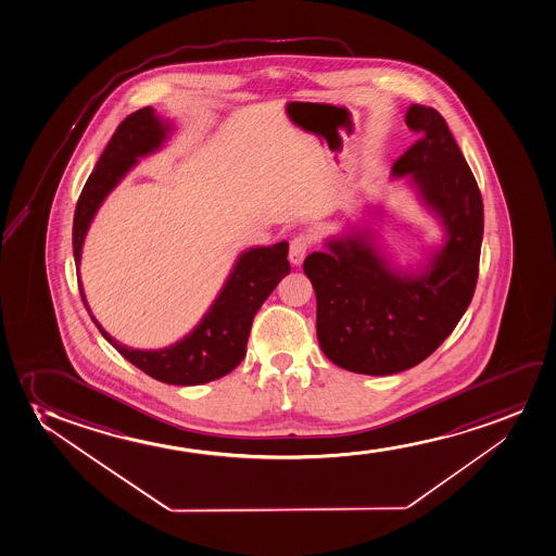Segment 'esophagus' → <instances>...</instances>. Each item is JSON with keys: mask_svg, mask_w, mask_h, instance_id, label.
<instances>
[{"mask_svg": "<svg viewBox=\"0 0 556 556\" xmlns=\"http://www.w3.org/2000/svg\"><path fill=\"white\" fill-rule=\"evenodd\" d=\"M311 247V238L307 233H300L296 238L290 241V251H289V260L294 264V266H300L302 264L303 258H305V254L309 251Z\"/></svg>", "mask_w": 556, "mask_h": 556, "instance_id": "esophagus-1", "label": "esophagus"}]
</instances>
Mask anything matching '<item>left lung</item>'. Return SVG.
I'll return each instance as SVG.
<instances>
[{
	"instance_id": "8db88e82",
	"label": "left lung",
	"mask_w": 556,
	"mask_h": 556,
	"mask_svg": "<svg viewBox=\"0 0 556 556\" xmlns=\"http://www.w3.org/2000/svg\"><path fill=\"white\" fill-rule=\"evenodd\" d=\"M405 124L418 139L394 162L392 177H407L443 224L445 243L420 271H402L368 230H353L303 262L317 294L318 345L336 366L364 376H392L428 358L468 309L479 275L483 200L476 177L435 109L415 103Z\"/></svg>"
}]
</instances>
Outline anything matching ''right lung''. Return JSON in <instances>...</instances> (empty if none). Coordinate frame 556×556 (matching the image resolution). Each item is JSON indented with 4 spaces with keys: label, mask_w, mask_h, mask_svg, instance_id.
I'll list each match as a JSON object with an SVG mask.
<instances>
[{
    "label": "right lung",
    "mask_w": 556,
    "mask_h": 556,
    "mask_svg": "<svg viewBox=\"0 0 556 556\" xmlns=\"http://www.w3.org/2000/svg\"><path fill=\"white\" fill-rule=\"evenodd\" d=\"M174 130L162 121L154 109L143 108L126 116L118 124L105 151L101 152L94 172L83 188L73 217V256L79 269L83 243L90 223L109 192L124 179V175L138 164V159L159 151ZM289 243L281 241L271 247H253L239 254L236 266L218 292L210 311L203 315L187 338L159 351H141L118 343L111 338L88 307L80 275V298L101 336L123 354L126 361L156 381L192 387L215 381L238 368L245 358L247 339L253 318L262 303L274 292L285 275L290 274Z\"/></svg>",
    "instance_id": "1"
}]
</instances>
